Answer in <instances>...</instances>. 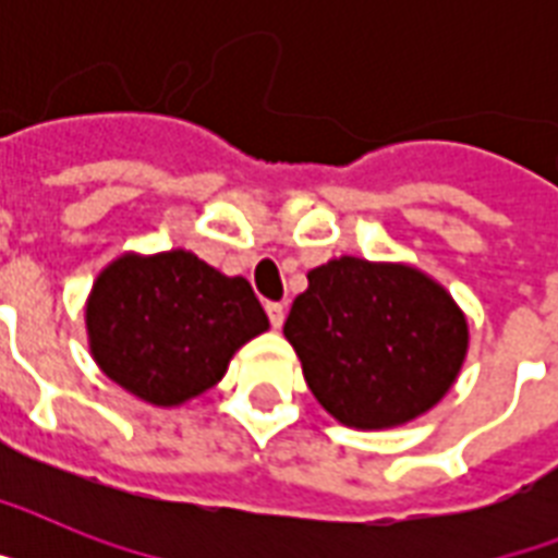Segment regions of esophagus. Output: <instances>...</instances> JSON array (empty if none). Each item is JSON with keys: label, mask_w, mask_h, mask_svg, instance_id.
<instances>
[{"label": "esophagus", "mask_w": 558, "mask_h": 558, "mask_svg": "<svg viewBox=\"0 0 558 558\" xmlns=\"http://www.w3.org/2000/svg\"><path fill=\"white\" fill-rule=\"evenodd\" d=\"M266 313H269L271 327H275V330H280V327H283V318H287V310H283V304H275V301H271V304H266Z\"/></svg>", "instance_id": "34e87169"}]
</instances>
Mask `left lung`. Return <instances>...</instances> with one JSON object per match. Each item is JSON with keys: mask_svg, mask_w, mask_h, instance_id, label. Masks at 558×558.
<instances>
[{"mask_svg": "<svg viewBox=\"0 0 558 558\" xmlns=\"http://www.w3.org/2000/svg\"><path fill=\"white\" fill-rule=\"evenodd\" d=\"M283 336L315 399L350 428H393L454 385L469 348L466 315L405 263L339 257L306 275Z\"/></svg>", "mask_w": 558, "mask_h": 558, "instance_id": "1", "label": "left lung"}]
</instances>
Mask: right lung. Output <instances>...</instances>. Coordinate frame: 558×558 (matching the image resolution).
Returning <instances> with one entry per match:
<instances>
[{"label":"right lung","mask_w":558,"mask_h":558,"mask_svg":"<svg viewBox=\"0 0 558 558\" xmlns=\"http://www.w3.org/2000/svg\"><path fill=\"white\" fill-rule=\"evenodd\" d=\"M269 318L245 278H228L185 248L124 254L86 301L98 367L150 405H182L214 388Z\"/></svg>","instance_id":"right-lung-1"}]
</instances>
